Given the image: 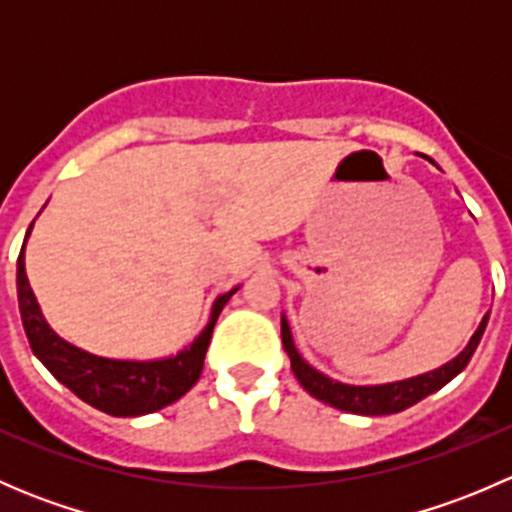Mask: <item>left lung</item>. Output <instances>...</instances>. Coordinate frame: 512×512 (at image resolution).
<instances>
[{
    "label": "left lung",
    "instance_id": "1",
    "mask_svg": "<svg viewBox=\"0 0 512 512\" xmlns=\"http://www.w3.org/2000/svg\"><path fill=\"white\" fill-rule=\"evenodd\" d=\"M485 324H488V314L483 317V322L478 324L476 334L471 337L468 347L453 361L443 364L441 369H433L428 374L414 376V379L394 381V384H381V386H352L342 384V381H334L329 376H324L322 371L312 369L307 361L299 356L294 349L292 332H289L287 319L282 317V344H285V352L292 361V371L297 376L299 384L304 386V391L314 396V399L324 401V404L334 406L339 411H347V414H361V416H386V414H399V411L409 409V406L418 404L421 399H426L428 394L438 391L441 386H446L453 376L461 374L463 369L471 361L473 352L478 349L480 337L485 332Z\"/></svg>",
    "mask_w": 512,
    "mask_h": 512
}]
</instances>
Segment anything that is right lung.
Returning <instances> with one entry per match:
<instances>
[{
	"label": "right lung",
	"instance_id": "right-lung-1",
	"mask_svg": "<svg viewBox=\"0 0 512 512\" xmlns=\"http://www.w3.org/2000/svg\"><path fill=\"white\" fill-rule=\"evenodd\" d=\"M32 225H29V232H32ZM27 237H24V245H27ZM24 245L17 260V294L24 332H27L36 359L66 389H71L81 401H86V404L108 416L153 414V411L173 404V401H178L180 396L193 389L195 381L203 374L205 352H208L215 322H218L227 299L240 287L230 289V292L220 294L215 299L208 327L183 352L156 361L106 359V356L89 354L84 349L74 347V344L64 342L46 324L32 287H29L27 270H24Z\"/></svg>",
	"mask_w": 512,
	"mask_h": 512
}]
</instances>
